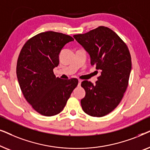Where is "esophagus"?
<instances>
[{"label": "esophagus", "mask_w": 150, "mask_h": 150, "mask_svg": "<svg viewBox=\"0 0 150 150\" xmlns=\"http://www.w3.org/2000/svg\"><path fill=\"white\" fill-rule=\"evenodd\" d=\"M81 83H82V81H81V80H79V84H78V85H79V86H81Z\"/></svg>", "instance_id": "esophagus-1"}]
</instances>
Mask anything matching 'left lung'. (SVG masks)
I'll return each instance as SVG.
<instances>
[{
	"label": "left lung",
	"instance_id": "1",
	"mask_svg": "<svg viewBox=\"0 0 150 150\" xmlns=\"http://www.w3.org/2000/svg\"><path fill=\"white\" fill-rule=\"evenodd\" d=\"M74 38L89 54L91 65L101 71L94 85L82 82L86 92L82 108L90 116H105L119 105L128 87L132 68L128 46L113 30L103 26Z\"/></svg>",
	"mask_w": 150,
	"mask_h": 150
}]
</instances>
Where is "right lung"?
Returning a JSON list of instances; mask_svg holds the SVG:
<instances>
[{
  "label": "right lung",
  "mask_w": 150,
  "mask_h": 150,
  "mask_svg": "<svg viewBox=\"0 0 150 150\" xmlns=\"http://www.w3.org/2000/svg\"><path fill=\"white\" fill-rule=\"evenodd\" d=\"M71 41L72 37L61 33L43 32L30 38L20 52L16 74L20 89L26 101L42 115L59 114L79 83L77 79L63 80L53 72L61 49Z\"/></svg>",
  "instance_id": "obj_1"
}]
</instances>
